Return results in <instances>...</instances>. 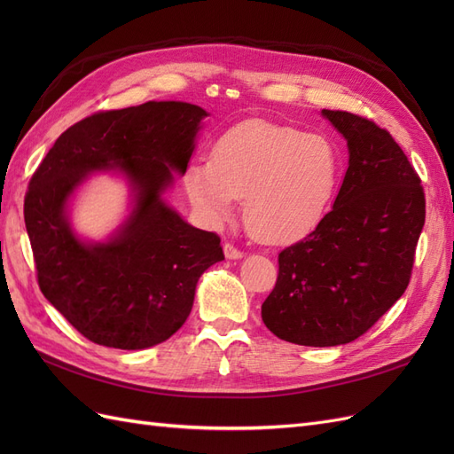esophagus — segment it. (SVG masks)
Returning <instances> with one entry per match:
<instances>
[{
  "mask_svg": "<svg viewBox=\"0 0 454 454\" xmlns=\"http://www.w3.org/2000/svg\"><path fill=\"white\" fill-rule=\"evenodd\" d=\"M223 252H225V257L227 259H240L244 255V252H240L239 248H235L232 244H225L223 246Z\"/></svg>",
  "mask_w": 454,
  "mask_h": 454,
  "instance_id": "34e87169",
  "label": "esophagus"
}]
</instances>
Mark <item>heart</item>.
Masks as SVG:
<instances>
[{
  "mask_svg": "<svg viewBox=\"0 0 454 454\" xmlns=\"http://www.w3.org/2000/svg\"><path fill=\"white\" fill-rule=\"evenodd\" d=\"M342 172L340 151L324 134L252 119L227 129L212 147V160H195L185 191L210 222H225L237 197L252 235L290 242L320 225Z\"/></svg>",
  "mask_w": 454,
  "mask_h": 454,
  "instance_id": "obj_1",
  "label": "heart"
}]
</instances>
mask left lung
Returning a JSON list of instances; mask_svg holds the SVG:
<instances>
[{
    "mask_svg": "<svg viewBox=\"0 0 454 454\" xmlns=\"http://www.w3.org/2000/svg\"><path fill=\"white\" fill-rule=\"evenodd\" d=\"M348 147L332 212L278 254L277 286L261 318L303 347L347 345L407 290L426 202L420 177L390 132L348 112L322 109Z\"/></svg>",
    "mask_w": 454,
    "mask_h": 454,
    "instance_id": "obj_1",
    "label": "left lung"
}]
</instances>
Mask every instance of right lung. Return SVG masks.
Segmentation results:
<instances>
[{"mask_svg":"<svg viewBox=\"0 0 454 454\" xmlns=\"http://www.w3.org/2000/svg\"><path fill=\"white\" fill-rule=\"evenodd\" d=\"M202 107L145 102L94 114L60 134L34 172L24 222L49 303L96 345L144 350L193 309L202 272L223 259L215 232L189 225L164 193L193 155ZM96 171L126 177L131 212L106 241L81 239L69 202Z\"/></svg>","mask_w":454,"mask_h":454,"instance_id":"obj_1","label":"right lung"}]
</instances>
